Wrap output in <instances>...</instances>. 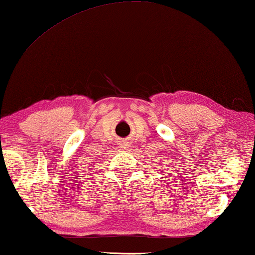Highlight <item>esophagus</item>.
I'll use <instances>...</instances> for the list:
<instances>
[{
    "label": "esophagus",
    "instance_id": "34e87169",
    "mask_svg": "<svg viewBox=\"0 0 255 255\" xmlns=\"http://www.w3.org/2000/svg\"><path fill=\"white\" fill-rule=\"evenodd\" d=\"M119 146H120V148H128L129 147V141H127V140H122L120 141V144H119Z\"/></svg>",
    "mask_w": 255,
    "mask_h": 255
}]
</instances>
